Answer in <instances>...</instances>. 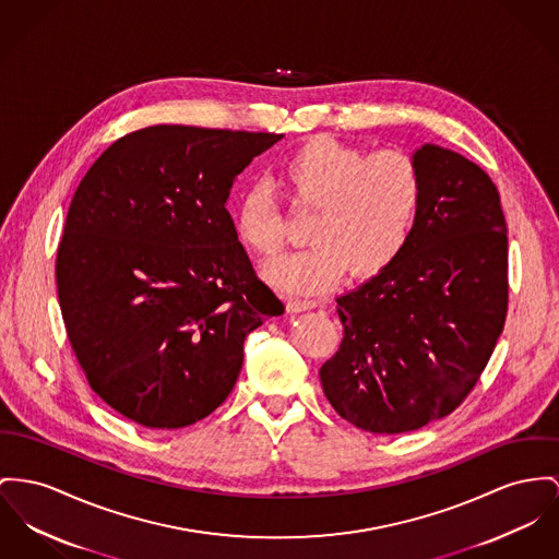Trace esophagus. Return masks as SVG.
<instances>
[{"mask_svg": "<svg viewBox=\"0 0 559 559\" xmlns=\"http://www.w3.org/2000/svg\"><path fill=\"white\" fill-rule=\"evenodd\" d=\"M288 311H307V309H313L316 307V300H307V298H288L286 302Z\"/></svg>", "mask_w": 559, "mask_h": 559, "instance_id": "obj_1", "label": "esophagus"}]
</instances>
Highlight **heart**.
Returning <instances> with one entry per match:
<instances>
[{
  "mask_svg": "<svg viewBox=\"0 0 559 559\" xmlns=\"http://www.w3.org/2000/svg\"><path fill=\"white\" fill-rule=\"evenodd\" d=\"M280 180L293 207L309 212V248L266 269L282 290L313 295L338 284L347 271L369 280L385 271L409 246L424 201L417 158L399 148H362L313 138L284 158ZM237 241L262 261L286 246L284 218L266 192L250 187L235 210Z\"/></svg>",
  "mask_w": 559,
  "mask_h": 559,
  "instance_id": "heart-1",
  "label": "heart"
}]
</instances>
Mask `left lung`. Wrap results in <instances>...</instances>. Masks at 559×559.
Returning <instances> with one entry per match:
<instances>
[{"label":"left lung","mask_w":559,"mask_h":559,"mask_svg":"<svg viewBox=\"0 0 559 559\" xmlns=\"http://www.w3.org/2000/svg\"><path fill=\"white\" fill-rule=\"evenodd\" d=\"M424 201L399 261L336 298L343 338L320 369L333 409L401 435L457 409L477 385L509 309V241L498 188L453 150L415 152Z\"/></svg>","instance_id":"1"}]
</instances>
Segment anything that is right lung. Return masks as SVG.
Here are the masks:
<instances>
[{"label": "right lung", "instance_id": "obj_1", "mask_svg": "<svg viewBox=\"0 0 559 559\" xmlns=\"http://www.w3.org/2000/svg\"><path fill=\"white\" fill-rule=\"evenodd\" d=\"M282 138L152 124L116 140L75 188L55 264L61 316L88 385L127 419L174 430L214 413L246 336L284 313L224 207Z\"/></svg>", "mask_w": 559, "mask_h": 559}]
</instances>
